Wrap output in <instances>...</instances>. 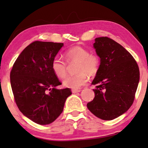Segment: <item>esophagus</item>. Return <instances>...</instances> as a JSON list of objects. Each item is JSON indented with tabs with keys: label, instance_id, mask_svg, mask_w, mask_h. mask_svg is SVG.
<instances>
[{
	"label": "esophagus",
	"instance_id": "esophagus-1",
	"mask_svg": "<svg viewBox=\"0 0 148 148\" xmlns=\"http://www.w3.org/2000/svg\"><path fill=\"white\" fill-rule=\"evenodd\" d=\"M80 92H81L80 90H72V93H73V94H75V93H78Z\"/></svg>",
	"mask_w": 148,
	"mask_h": 148
}]
</instances>
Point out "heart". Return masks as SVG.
I'll list each match as a JSON object with an SVG mask.
<instances>
[{"label":"heart","mask_w":148,"mask_h":148,"mask_svg":"<svg viewBox=\"0 0 148 148\" xmlns=\"http://www.w3.org/2000/svg\"><path fill=\"white\" fill-rule=\"evenodd\" d=\"M65 57L69 62H77V73L75 75L67 76L63 80L64 86L69 88L79 89L86 84L88 76H94L100 67V58L96 54H90L86 48L75 46L65 52ZM52 69L56 76L63 78L67 72V64L61 58L55 56L52 61Z\"/></svg>","instance_id":"b5f03b06"}]
</instances>
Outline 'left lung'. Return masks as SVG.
I'll list each match as a JSON object with an SVG mask.
<instances>
[{"instance_id":"left-lung-1","label":"left lung","mask_w":148,"mask_h":148,"mask_svg":"<svg viewBox=\"0 0 148 148\" xmlns=\"http://www.w3.org/2000/svg\"><path fill=\"white\" fill-rule=\"evenodd\" d=\"M94 48L100 64L92 84L95 97L87 104L90 111L105 121L114 119L132 105L139 82V70L132 55L108 37L96 38Z\"/></svg>"}]
</instances>
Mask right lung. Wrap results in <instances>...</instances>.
I'll return each instance as SVG.
<instances>
[{
  "mask_svg": "<svg viewBox=\"0 0 148 148\" xmlns=\"http://www.w3.org/2000/svg\"><path fill=\"white\" fill-rule=\"evenodd\" d=\"M63 43L35 41L18 56L10 79L16 104L24 116L39 125L54 122L63 111L69 88L61 85L52 69V61Z\"/></svg>",
  "mask_w": 148,
  "mask_h": 148,
  "instance_id": "add662e5",
  "label": "right lung"
}]
</instances>
